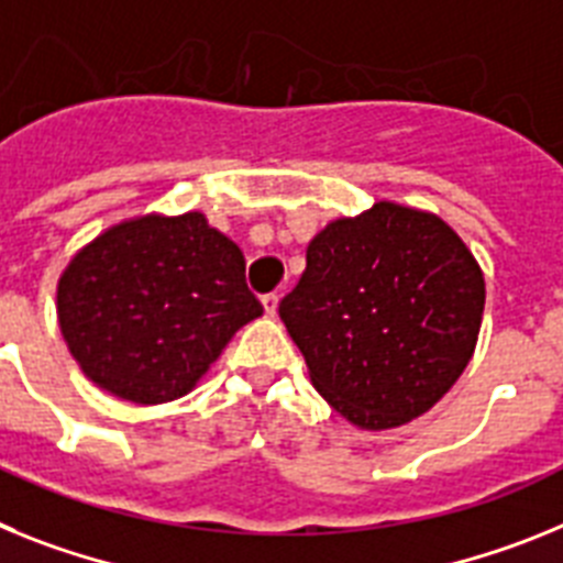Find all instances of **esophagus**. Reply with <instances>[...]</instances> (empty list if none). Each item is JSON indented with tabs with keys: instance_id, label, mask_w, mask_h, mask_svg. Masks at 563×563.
Wrapping results in <instances>:
<instances>
[{
	"instance_id": "1",
	"label": "esophagus",
	"mask_w": 563,
	"mask_h": 563,
	"mask_svg": "<svg viewBox=\"0 0 563 563\" xmlns=\"http://www.w3.org/2000/svg\"><path fill=\"white\" fill-rule=\"evenodd\" d=\"M263 311H266V317H275L277 314V302H280V297L277 295H263Z\"/></svg>"
}]
</instances>
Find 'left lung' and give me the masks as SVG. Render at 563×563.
<instances>
[{
	"label": "left lung",
	"instance_id": "1",
	"mask_svg": "<svg viewBox=\"0 0 563 563\" xmlns=\"http://www.w3.org/2000/svg\"><path fill=\"white\" fill-rule=\"evenodd\" d=\"M485 275L433 212L379 200L306 249L280 320L325 402L363 430L428 413L476 351Z\"/></svg>",
	"mask_w": 563,
	"mask_h": 563
}]
</instances>
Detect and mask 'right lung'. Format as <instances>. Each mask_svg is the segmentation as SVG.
<instances>
[{"instance_id":"right-lung-1","label":"right lung","mask_w":563,"mask_h":563,"mask_svg":"<svg viewBox=\"0 0 563 563\" xmlns=\"http://www.w3.org/2000/svg\"><path fill=\"white\" fill-rule=\"evenodd\" d=\"M58 329L92 385L135 405L184 397L263 314L241 246L203 212L139 214L92 238L56 286Z\"/></svg>"}]
</instances>
